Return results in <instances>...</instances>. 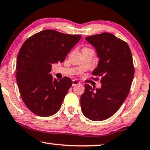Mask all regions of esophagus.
<instances>
[{"mask_svg": "<svg viewBox=\"0 0 150 150\" xmlns=\"http://www.w3.org/2000/svg\"><path fill=\"white\" fill-rule=\"evenodd\" d=\"M80 83V81H77V80H75V79H74V80H73V86H76V85H78V84H79Z\"/></svg>", "mask_w": 150, "mask_h": 150, "instance_id": "1", "label": "esophagus"}]
</instances>
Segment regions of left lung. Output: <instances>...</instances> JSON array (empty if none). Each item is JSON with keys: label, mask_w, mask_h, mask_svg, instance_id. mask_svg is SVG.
<instances>
[{"label": "left lung", "mask_w": 150, "mask_h": 150, "mask_svg": "<svg viewBox=\"0 0 150 150\" xmlns=\"http://www.w3.org/2000/svg\"><path fill=\"white\" fill-rule=\"evenodd\" d=\"M95 48L99 59L92 74L100 77V88L85 84L80 103L83 114L102 121L117 112L129 93L134 69L129 46L114 35L104 33L85 38Z\"/></svg>", "instance_id": "1"}]
</instances>
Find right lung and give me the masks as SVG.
I'll return each mask as SVG.
<instances>
[{"label":"right lung","mask_w":150,"mask_h":150,"mask_svg":"<svg viewBox=\"0 0 150 150\" xmlns=\"http://www.w3.org/2000/svg\"><path fill=\"white\" fill-rule=\"evenodd\" d=\"M81 37L45 30L23 43L17 57V83L23 101L35 114L51 116L60 109L73 81L67 77L53 78L52 64L64 62Z\"/></svg>","instance_id":"obj_1"}]
</instances>
